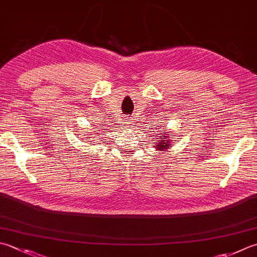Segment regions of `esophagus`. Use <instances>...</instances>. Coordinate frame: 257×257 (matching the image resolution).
I'll return each instance as SVG.
<instances>
[{"label":"esophagus","mask_w":257,"mask_h":257,"mask_svg":"<svg viewBox=\"0 0 257 257\" xmlns=\"http://www.w3.org/2000/svg\"><path fill=\"white\" fill-rule=\"evenodd\" d=\"M134 127H135V123L133 121H130V120H129V121H127V128L128 129H132Z\"/></svg>","instance_id":"34e87169"}]
</instances>
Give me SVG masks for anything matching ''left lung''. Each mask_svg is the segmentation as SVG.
I'll list each match as a JSON object with an SVG mask.
<instances>
[{
	"label": "left lung",
	"instance_id": "8db88e82",
	"mask_svg": "<svg viewBox=\"0 0 257 257\" xmlns=\"http://www.w3.org/2000/svg\"><path fill=\"white\" fill-rule=\"evenodd\" d=\"M156 133H157V132H156ZM163 135H164L163 137H159L158 140H155V142L157 143L155 146V148L157 150H160V152H165L166 149H169L173 146L172 142H170V140L168 139V138H170L169 136L167 137V136H165V134H163Z\"/></svg>",
	"mask_w": 257,
	"mask_h": 257
}]
</instances>
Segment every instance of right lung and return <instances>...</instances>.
<instances>
[{"instance_id": "1", "label": "right lung", "mask_w": 257, "mask_h": 257, "mask_svg": "<svg viewBox=\"0 0 257 257\" xmlns=\"http://www.w3.org/2000/svg\"><path fill=\"white\" fill-rule=\"evenodd\" d=\"M93 142H95V140H87V142H85V143H88V144H90V145H92V143Z\"/></svg>"}]
</instances>
